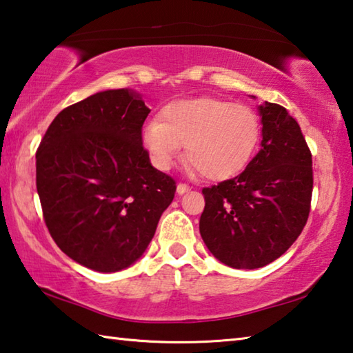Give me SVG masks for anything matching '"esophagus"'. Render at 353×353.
Instances as JSON below:
<instances>
[{
	"label": "esophagus",
	"instance_id": "esophagus-1",
	"mask_svg": "<svg viewBox=\"0 0 353 353\" xmlns=\"http://www.w3.org/2000/svg\"><path fill=\"white\" fill-rule=\"evenodd\" d=\"M188 190H190V186H188L186 183H178V186H176V192L178 194H184V192H188Z\"/></svg>",
	"mask_w": 353,
	"mask_h": 353
}]
</instances>
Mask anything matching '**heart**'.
I'll return each instance as SVG.
<instances>
[{"label":"heart","mask_w":353,"mask_h":353,"mask_svg":"<svg viewBox=\"0 0 353 353\" xmlns=\"http://www.w3.org/2000/svg\"><path fill=\"white\" fill-rule=\"evenodd\" d=\"M261 139L254 110L215 97L181 99L161 110L159 121L142 128V144L154 167L170 169L186 144V159L206 180L221 181L242 172Z\"/></svg>","instance_id":"obj_1"}]
</instances>
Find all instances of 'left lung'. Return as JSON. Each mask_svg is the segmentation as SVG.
I'll return each instance as SVG.
<instances>
[{
    "mask_svg": "<svg viewBox=\"0 0 353 353\" xmlns=\"http://www.w3.org/2000/svg\"><path fill=\"white\" fill-rule=\"evenodd\" d=\"M262 147L240 175L203 188L200 234L228 267L254 270L281 257L304 230L313 167L299 123L282 105L265 102Z\"/></svg>",
    "mask_w": 353,
    "mask_h": 353,
    "instance_id": "1",
    "label": "left lung"
}]
</instances>
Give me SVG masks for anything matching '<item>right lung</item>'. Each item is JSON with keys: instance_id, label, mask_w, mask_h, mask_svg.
Listing matches in <instances>:
<instances>
[{"instance_id": "obj_1", "label": "right lung", "mask_w": 353, "mask_h": 353, "mask_svg": "<svg viewBox=\"0 0 353 353\" xmlns=\"http://www.w3.org/2000/svg\"><path fill=\"white\" fill-rule=\"evenodd\" d=\"M150 110L130 90L96 92L55 116L37 148L43 219L72 261L113 273L142 256L176 192L142 145Z\"/></svg>"}]
</instances>
